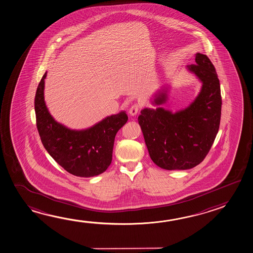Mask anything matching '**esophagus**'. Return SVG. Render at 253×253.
<instances>
[{"label": "esophagus", "mask_w": 253, "mask_h": 253, "mask_svg": "<svg viewBox=\"0 0 253 253\" xmlns=\"http://www.w3.org/2000/svg\"><path fill=\"white\" fill-rule=\"evenodd\" d=\"M140 110V104L139 103H134L133 105L131 106V108L129 109V114L130 116H135L137 114L138 112Z\"/></svg>", "instance_id": "34e87169"}]
</instances>
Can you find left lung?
I'll list each match as a JSON object with an SVG mask.
<instances>
[{
	"instance_id": "left-lung-1",
	"label": "left lung",
	"mask_w": 253,
	"mask_h": 253,
	"mask_svg": "<svg viewBox=\"0 0 253 253\" xmlns=\"http://www.w3.org/2000/svg\"><path fill=\"white\" fill-rule=\"evenodd\" d=\"M195 60L187 69L203 85L189 106L175 113L145 108L138 117L150 159L166 170H187L201 163L219 128L222 102L218 75L206 55L197 53ZM167 93L159 90L152 103H166Z\"/></svg>"
}]
</instances>
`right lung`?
Here are the masks:
<instances>
[{"label":"right lung","instance_id":"1","mask_svg":"<svg viewBox=\"0 0 253 253\" xmlns=\"http://www.w3.org/2000/svg\"><path fill=\"white\" fill-rule=\"evenodd\" d=\"M47 73L39 83L35 99L36 126L44 148L65 171L79 177H93L112 163L116 133L128 120L126 112L109 116L89 128L72 130L56 122L44 101Z\"/></svg>","mask_w":253,"mask_h":253}]
</instances>
